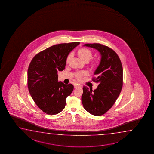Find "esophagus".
<instances>
[{
	"label": "esophagus",
	"mask_w": 154,
	"mask_h": 154,
	"mask_svg": "<svg viewBox=\"0 0 154 154\" xmlns=\"http://www.w3.org/2000/svg\"><path fill=\"white\" fill-rule=\"evenodd\" d=\"M81 87V86H80V85H78V84H74V88H78V87Z\"/></svg>",
	"instance_id": "34e87169"
}]
</instances>
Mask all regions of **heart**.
Instances as JSON below:
<instances>
[{
	"mask_svg": "<svg viewBox=\"0 0 154 154\" xmlns=\"http://www.w3.org/2000/svg\"><path fill=\"white\" fill-rule=\"evenodd\" d=\"M78 54L79 57L85 61H88L89 59H91V58L92 57V52L91 50L87 47H82L79 48L78 51ZM70 57H71V54H69L66 58V63H69ZM97 59H93L91 60V64L92 65L95 66L97 65ZM86 73L87 72L85 71L80 72L76 74V77L78 80H81L82 76L86 75Z\"/></svg>",
	"mask_w": 154,
	"mask_h": 154,
	"instance_id": "b5f03b06",
	"label": "heart"
}]
</instances>
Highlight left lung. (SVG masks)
I'll return each mask as SVG.
<instances>
[{
  "instance_id": "1",
  "label": "left lung",
  "mask_w": 154,
  "mask_h": 154,
  "mask_svg": "<svg viewBox=\"0 0 154 154\" xmlns=\"http://www.w3.org/2000/svg\"><path fill=\"white\" fill-rule=\"evenodd\" d=\"M84 46L99 51L101 59L92 81L98 83L94 91L83 87L81 101L84 108L95 116L103 115L112 107L123 86V68L120 57L114 50L103 45L94 43Z\"/></svg>"
}]
</instances>
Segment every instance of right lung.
<instances>
[{
	"label": "right lung",
	"instance_id": "obj_1",
	"mask_svg": "<svg viewBox=\"0 0 154 154\" xmlns=\"http://www.w3.org/2000/svg\"><path fill=\"white\" fill-rule=\"evenodd\" d=\"M79 42L55 45L38 53L29 63L27 86L37 106L45 113L55 115L65 107L66 97L73 91L72 84L58 82V71L65 68L66 58Z\"/></svg>",
	"mask_w": 154,
	"mask_h": 154
}]
</instances>
